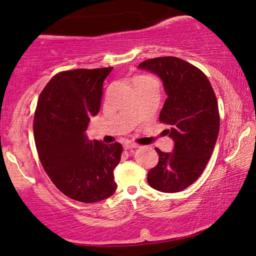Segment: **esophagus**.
Masks as SVG:
<instances>
[{
	"mask_svg": "<svg viewBox=\"0 0 256 256\" xmlns=\"http://www.w3.org/2000/svg\"><path fill=\"white\" fill-rule=\"evenodd\" d=\"M123 146H124V149H133V148H138V144H134V142H125Z\"/></svg>",
	"mask_w": 256,
	"mask_h": 256,
	"instance_id": "1",
	"label": "esophagus"
}]
</instances>
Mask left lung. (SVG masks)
Returning a JSON list of instances; mask_svg holds the SVG:
<instances>
[{
    "mask_svg": "<svg viewBox=\"0 0 256 256\" xmlns=\"http://www.w3.org/2000/svg\"><path fill=\"white\" fill-rule=\"evenodd\" d=\"M138 68L157 74L167 99L159 120L170 125L172 152L156 149L159 162L148 172L151 188L176 193L193 184L204 170L218 138V102L206 76L186 60L164 56L146 60Z\"/></svg>",
    "mask_w": 256,
    "mask_h": 256,
    "instance_id": "obj_1",
    "label": "left lung"
}]
</instances>
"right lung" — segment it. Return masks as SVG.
<instances>
[{"instance_id":"add662e5","label":"right lung","mask_w":256,"mask_h":256,"mask_svg":"<svg viewBox=\"0 0 256 256\" xmlns=\"http://www.w3.org/2000/svg\"><path fill=\"white\" fill-rule=\"evenodd\" d=\"M112 68H76L55 74L42 90L34 118L40 162L64 196L84 203L110 198L116 190L114 168L123 146L89 140L92 116L100 110L102 84Z\"/></svg>"}]
</instances>
